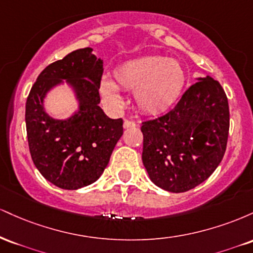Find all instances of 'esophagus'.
<instances>
[{"mask_svg":"<svg viewBox=\"0 0 253 253\" xmlns=\"http://www.w3.org/2000/svg\"><path fill=\"white\" fill-rule=\"evenodd\" d=\"M135 123L130 120H125L124 121V128H130V127H134Z\"/></svg>","mask_w":253,"mask_h":253,"instance_id":"obj_1","label":"esophagus"}]
</instances>
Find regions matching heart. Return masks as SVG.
Returning a JSON list of instances; mask_svg holds the SVG:
<instances>
[{
	"instance_id": "obj_1",
	"label": "heart",
	"mask_w": 253,
	"mask_h": 253,
	"mask_svg": "<svg viewBox=\"0 0 253 253\" xmlns=\"http://www.w3.org/2000/svg\"><path fill=\"white\" fill-rule=\"evenodd\" d=\"M187 77L181 64L164 57H143L119 65L113 81L103 77L100 95L106 106L119 109L124 104L120 90L133 91L136 108L147 115L169 110L181 97Z\"/></svg>"
}]
</instances>
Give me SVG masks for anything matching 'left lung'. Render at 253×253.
<instances>
[{
	"instance_id": "left-lung-1",
	"label": "left lung",
	"mask_w": 253,
	"mask_h": 253,
	"mask_svg": "<svg viewBox=\"0 0 253 253\" xmlns=\"http://www.w3.org/2000/svg\"><path fill=\"white\" fill-rule=\"evenodd\" d=\"M196 80L175 108L141 126L145 169L157 187L171 193H184L205 182L227 145V96L211 76Z\"/></svg>"
}]
</instances>
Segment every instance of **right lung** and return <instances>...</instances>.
Listing matches in <instances>:
<instances>
[{"mask_svg":"<svg viewBox=\"0 0 253 253\" xmlns=\"http://www.w3.org/2000/svg\"><path fill=\"white\" fill-rule=\"evenodd\" d=\"M103 60L91 47L80 48L46 66L26 102L30 152L39 172L58 188L76 190L100 178L124 133L123 119H110L98 106ZM65 80L79 109L66 119L52 118L44 98Z\"/></svg>","mask_w":253,"mask_h":253,"instance_id":"add662e5","label":"right lung"}]
</instances>
